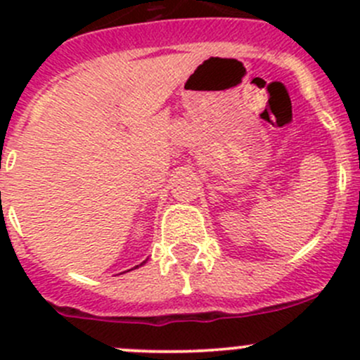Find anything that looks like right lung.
I'll use <instances>...</instances> for the list:
<instances>
[{
	"label": "right lung",
	"instance_id": "obj_1",
	"mask_svg": "<svg viewBox=\"0 0 360 360\" xmlns=\"http://www.w3.org/2000/svg\"><path fill=\"white\" fill-rule=\"evenodd\" d=\"M141 264H143V263H141Z\"/></svg>",
	"mask_w": 360,
	"mask_h": 360
}]
</instances>
